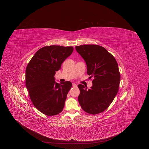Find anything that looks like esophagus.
I'll use <instances>...</instances> for the list:
<instances>
[{"label":"esophagus","mask_w":149,"mask_h":149,"mask_svg":"<svg viewBox=\"0 0 149 149\" xmlns=\"http://www.w3.org/2000/svg\"><path fill=\"white\" fill-rule=\"evenodd\" d=\"M72 86L75 88V87H77V85L76 84H75V83H72Z\"/></svg>","instance_id":"34e87169"}]
</instances>
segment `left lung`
I'll return each mask as SVG.
<instances>
[{"mask_svg":"<svg viewBox=\"0 0 149 149\" xmlns=\"http://www.w3.org/2000/svg\"><path fill=\"white\" fill-rule=\"evenodd\" d=\"M75 49L85 60L89 78H93L90 89L78 85L79 103L86 113H100L109 106L118 91L120 76L118 64L112 54L99 45H84Z\"/></svg>","mask_w":149,"mask_h":149,"instance_id":"left-lung-1","label":"left lung"}]
</instances>
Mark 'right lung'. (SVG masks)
Masks as SVG:
<instances>
[{
    "instance_id": "1",
    "label": "right lung",
    "mask_w": 149,
    "mask_h": 149,
    "mask_svg": "<svg viewBox=\"0 0 149 149\" xmlns=\"http://www.w3.org/2000/svg\"><path fill=\"white\" fill-rule=\"evenodd\" d=\"M73 50L72 46L43 47L36 52L27 66L26 85L30 99L45 115H56L63 110L72 83L69 81L57 83L54 76Z\"/></svg>"
}]
</instances>
